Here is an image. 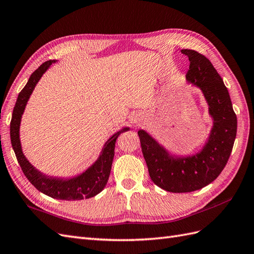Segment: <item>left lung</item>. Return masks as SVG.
<instances>
[{"instance_id": "left-lung-1", "label": "left lung", "mask_w": 254, "mask_h": 254, "mask_svg": "<svg viewBox=\"0 0 254 254\" xmlns=\"http://www.w3.org/2000/svg\"><path fill=\"white\" fill-rule=\"evenodd\" d=\"M181 53L190 60L188 81L201 89L209 104L214 120L209 141L197 155L175 159L144 130L137 132L150 179L172 193L200 190L216 179L231 155L237 129L228 89L211 61L194 50H181Z\"/></svg>"}]
</instances>
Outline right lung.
Segmentation results:
<instances>
[{"label": "right lung", "mask_w": 254, "mask_h": 254, "mask_svg": "<svg viewBox=\"0 0 254 254\" xmlns=\"http://www.w3.org/2000/svg\"><path fill=\"white\" fill-rule=\"evenodd\" d=\"M53 63H55V60L45 61L44 64L38 67L30 75L25 87L19 93L10 122L11 146L14 153H16L22 172L24 173L26 178L38 190L42 191L43 194L52 198L61 199V200H81V199H88L101 193L106 187L111 172L115 142H117L118 136L122 132L128 130V128H124L118 133L113 134L105 144L102 155L99 156L96 162L88 171L76 177V178L66 181L63 179L49 178V177L35 170V167L32 166V164L28 162L24 155H23L21 149V143L19 139L20 122L29 95L32 94L34 88L36 87V83L39 81L43 73L48 70Z\"/></svg>", "instance_id": "1"}]
</instances>
